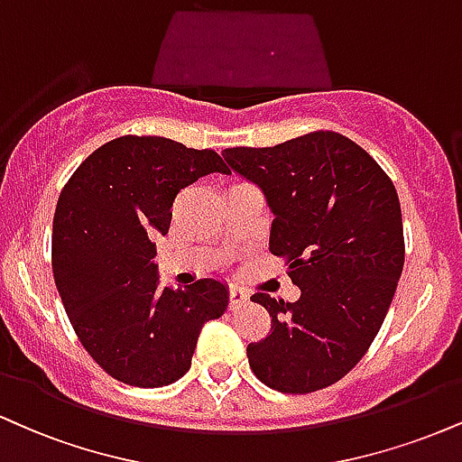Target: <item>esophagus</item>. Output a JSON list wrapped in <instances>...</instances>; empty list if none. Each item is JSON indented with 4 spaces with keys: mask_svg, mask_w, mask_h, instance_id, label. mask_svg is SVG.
Segmentation results:
<instances>
[{
    "mask_svg": "<svg viewBox=\"0 0 462 462\" xmlns=\"http://www.w3.org/2000/svg\"><path fill=\"white\" fill-rule=\"evenodd\" d=\"M247 299L249 297L245 291H241V288H236V286L230 288V310H236V308H241V305H245Z\"/></svg>",
    "mask_w": 462,
    "mask_h": 462,
    "instance_id": "34e87169",
    "label": "esophagus"
}]
</instances>
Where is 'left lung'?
I'll return each instance as SVG.
<instances>
[{
  "instance_id": "8db88e82",
  "label": "left lung",
  "mask_w": 462,
  "mask_h": 462,
  "mask_svg": "<svg viewBox=\"0 0 462 462\" xmlns=\"http://www.w3.org/2000/svg\"><path fill=\"white\" fill-rule=\"evenodd\" d=\"M221 154L264 193L275 217L269 249L284 255L301 291L294 303L254 294L271 314V331L247 346L249 365L277 392L329 387L370 348L402 273L393 182L364 148L333 131Z\"/></svg>"
}]
</instances>
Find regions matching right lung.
<instances>
[{
    "label": "right lung",
    "instance_id": "add662e5",
    "mask_svg": "<svg viewBox=\"0 0 462 462\" xmlns=\"http://www.w3.org/2000/svg\"><path fill=\"white\" fill-rule=\"evenodd\" d=\"M213 171H230L215 150L125 135L94 150L60 193L55 286L83 348L126 385L163 387L185 376L204 322L226 312L224 282L161 291L152 260L178 191Z\"/></svg>",
    "mask_w": 462,
    "mask_h": 462
}]
</instances>
